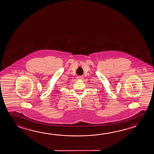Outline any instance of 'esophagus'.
<instances>
[{"label":"esophagus","instance_id":"obj_1","mask_svg":"<svg viewBox=\"0 0 154 154\" xmlns=\"http://www.w3.org/2000/svg\"><path fill=\"white\" fill-rule=\"evenodd\" d=\"M77 79H78V80H83V76H78V77H77Z\"/></svg>","mask_w":154,"mask_h":154}]
</instances>
